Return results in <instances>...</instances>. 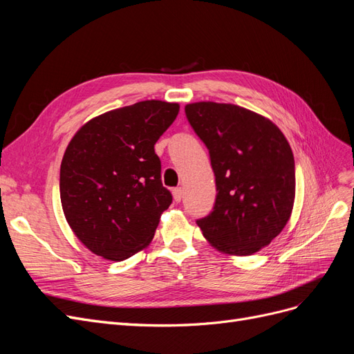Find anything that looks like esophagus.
I'll return each mask as SVG.
<instances>
[{
  "label": "esophagus",
  "instance_id": "obj_1",
  "mask_svg": "<svg viewBox=\"0 0 354 354\" xmlns=\"http://www.w3.org/2000/svg\"><path fill=\"white\" fill-rule=\"evenodd\" d=\"M173 196H174V201L176 202H181V199H183V189L181 187H176L173 190Z\"/></svg>",
  "mask_w": 354,
  "mask_h": 354
}]
</instances>
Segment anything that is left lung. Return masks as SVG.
<instances>
[{"mask_svg": "<svg viewBox=\"0 0 354 354\" xmlns=\"http://www.w3.org/2000/svg\"><path fill=\"white\" fill-rule=\"evenodd\" d=\"M186 118L207 146L217 196L196 224L217 250L251 255L269 245L291 216L295 162L272 121L236 104H187Z\"/></svg>", "mask_w": 354, "mask_h": 354, "instance_id": "1", "label": "left lung"}]
</instances>
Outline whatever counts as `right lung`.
Here are the masks:
<instances>
[{
	"mask_svg": "<svg viewBox=\"0 0 354 354\" xmlns=\"http://www.w3.org/2000/svg\"><path fill=\"white\" fill-rule=\"evenodd\" d=\"M178 109L138 102L94 118L73 136L60 165V201L71 229L94 254L122 261L152 241L173 202L155 143Z\"/></svg>",
	"mask_w": 354,
	"mask_h": 354,
	"instance_id": "add662e5",
	"label": "right lung"
}]
</instances>
